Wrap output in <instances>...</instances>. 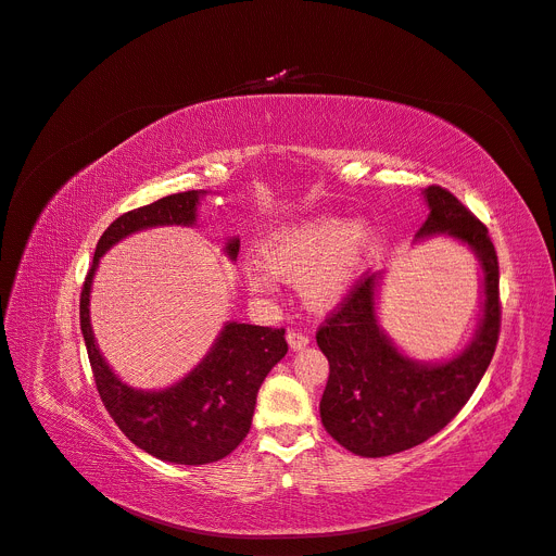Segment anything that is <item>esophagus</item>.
<instances>
[{
  "mask_svg": "<svg viewBox=\"0 0 556 556\" xmlns=\"http://www.w3.org/2000/svg\"><path fill=\"white\" fill-rule=\"evenodd\" d=\"M286 340H288V344H290V349H293V352H300V349H304L308 344V336H304L302 331H288Z\"/></svg>",
  "mask_w": 556,
  "mask_h": 556,
  "instance_id": "esophagus-1",
  "label": "esophagus"
}]
</instances>
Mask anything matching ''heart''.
Instances as JSON below:
<instances>
[{
    "instance_id": "obj_1",
    "label": "heart",
    "mask_w": 556,
    "mask_h": 556,
    "mask_svg": "<svg viewBox=\"0 0 556 556\" xmlns=\"http://www.w3.org/2000/svg\"><path fill=\"white\" fill-rule=\"evenodd\" d=\"M376 229L363 220L313 216L268 233L263 261L243 263L254 293H275L277 279L300 283L304 304L315 313L336 311L363 277L376 250Z\"/></svg>"
}]
</instances>
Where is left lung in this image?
I'll use <instances>...</instances> for the list:
<instances>
[{
  "instance_id": "left-lung-1",
  "label": "left lung",
  "mask_w": 556,
  "mask_h": 556,
  "mask_svg": "<svg viewBox=\"0 0 556 556\" xmlns=\"http://www.w3.org/2000/svg\"><path fill=\"white\" fill-rule=\"evenodd\" d=\"M421 193L428 218L415 241L451 237L473 252L482 273L480 323L459 354L419 361L401 352L378 323L383 273L354 286L317 331L331 369L319 417L340 446L361 457H388L440 432L471 399L501 333L498 256L486 227L451 191L428 187Z\"/></svg>"
}]
</instances>
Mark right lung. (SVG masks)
<instances>
[{"mask_svg":"<svg viewBox=\"0 0 556 556\" xmlns=\"http://www.w3.org/2000/svg\"><path fill=\"white\" fill-rule=\"evenodd\" d=\"M207 193H173L116 218L97 243L80 293V331L105 410L143 453L189 466L218 462L245 440L258 388L288 352L286 331L225 323L210 352L178 383L164 390H137L124 383L101 354L92 331L90 295L99 261L112 245L141 229L193 227L198 204ZM239 245V237L227 239L223 252L229 261H237Z\"/></svg>","mask_w":556,"mask_h":556,"instance_id":"1","label":"right lung"}]
</instances>
